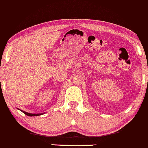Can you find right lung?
<instances>
[{"label":"right lung","instance_id":"right-lung-1","mask_svg":"<svg viewBox=\"0 0 148 148\" xmlns=\"http://www.w3.org/2000/svg\"><path fill=\"white\" fill-rule=\"evenodd\" d=\"M18 110H19V111H21V112H23V113L24 114H25L26 115L29 116H39V115H43V114H44V113H27V112H25V111H23V110H20V109H18Z\"/></svg>","mask_w":148,"mask_h":148}]
</instances>
